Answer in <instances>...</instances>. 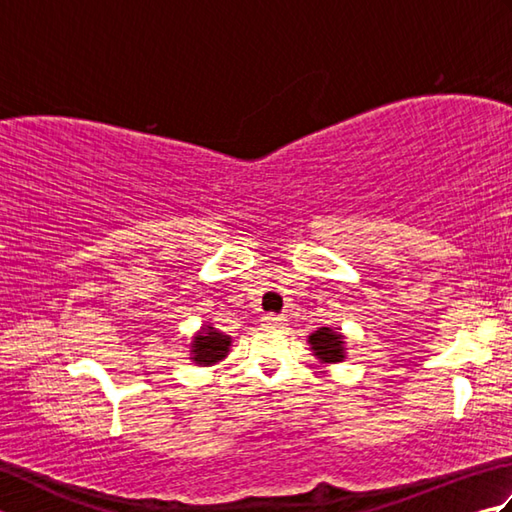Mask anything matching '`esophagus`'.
Wrapping results in <instances>:
<instances>
[{"label":"esophagus","instance_id":"esophagus-1","mask_svg":"<svg viewBox=\"0 0 512 512\" xmlns=\"http://www.w3.org/2000/svg\"><path fill=\"white\" fill-rule=\"evenodd\" d=\"M266 325H273V328H284L286 325V317L284 314H266V317L262 319Z\"/></svg>","mask_w":512,"mask_h":512}]
</instances>
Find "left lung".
Listing matches in <instances>:
<instances>
[{
	"instance_id": "8db88e82",
	"label": "left lung",
	"mask_w": 512,
	"mask_h": 512,
	"mask_svg": "<svg viewBox=\"0 0 512 512\" xmlns=\"http://www.w3.org/2000/svg\"><path fill=\"white\" fill-rule=\"evenodd\" d=\"M308 345L312 356H317L321 365L343 363L347 356L345 334L341 328H319L317 332L308 334Z\"/></svg>"
}]
</instances>
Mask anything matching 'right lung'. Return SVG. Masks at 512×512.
Masks as SVG:
<instances>
[{"label": "right lung", "mask_w": 512, "mask_h": 512, "mask_svg": "<svg viewBox=\"0 0 512 512\" xmlns=\"http://www.w3.org/2000/svg\"><path fill=\"white\" fill-rule=\"evenodd\" d=\"M233 339L228 334L213 328L211 323H204L202 328L193 334L191 345H189V358L191 363L200 367H211L215 363L224 361L231 352Z\"/></svg>", "instance_id": "1"}]
</instances>
